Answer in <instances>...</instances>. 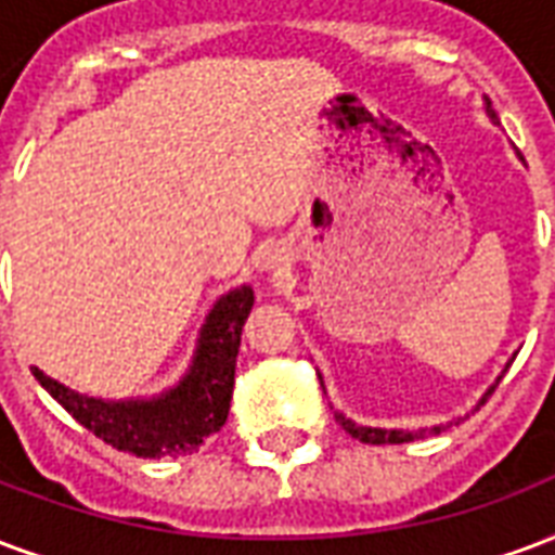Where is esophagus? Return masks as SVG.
<instances>
[{"mask_svg": "<svg viewBox=\"0 0 555 555\" xmlns=\"http://www.w3.org/2000/svg\"><path fill=\"white\" fill-rule=\"evenodd\" d=\"M285 258L279 256V249H267L264 256H261V270H279Z\"/></svg>", "mask_w": 555, "mask_h": 555, "instance_id": "34e87169", "label": "esophagus"}]
</instances>
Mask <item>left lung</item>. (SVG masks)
Masks as SVG:
<instances>
[{"label": "left lung", "mask_w": 555, "mask_h": 555, "mask_svg": "<svg viewBox=\"0 0 555 555\" xmlns=\"http://www.w3.org/2000/svg\"><path fill=\"white\" fill-rule=\"evenodd\" d=\"M486 111H488V117H491V122H500L496 120V111L491 108V102L486 100ZM500 379L503 376H496V382L488 388L486 393H482V400H479V405H486V400L494 393V388L500 385ZM476 405V409H479ZM338 421L340 426L347 429V433L352 435V438H359V441H364V444H405V441H414V438H424V435H438V433H444V429H450L453 424H459V421H450V424H438V426H429V429H417V433H405V429H376V426H356L352 421H347L344 414H338Z\"/></svg>", "instance_id": "obj_1"}]
</instances>
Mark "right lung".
I'll return each mask as SVG.
<instances>
[{"instance_id": "add662e5", "label": "right lung", "mask_w": 555, "mask_h": 555, "mask_svg": "<svg viewBox=\"0 0 555 555\" xmlns=\"http://www.w3.org/2000/svg\"><path fill=\"white\" fill-rule=\"evenodd\" d=\"M253 299L249 285L217 299L199 332L191 371L176 388L152 400H96L69 391L67 385L37 367L35 376L85 429L122 453L138 459L196 453L205 438L220 433L229 417L241 332L253 311Z\"/></svg>"}]
</instances>
